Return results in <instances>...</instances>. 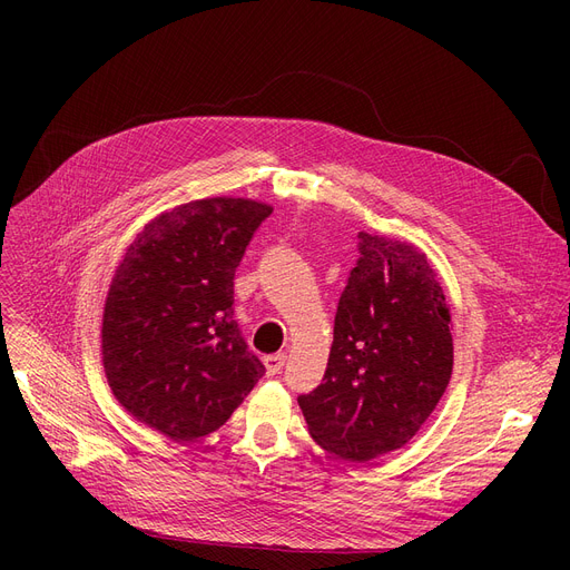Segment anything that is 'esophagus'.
<instances>
[{"instance_id":"esophagus-1","label":"esophagus","mask_w":570,"mask_h":570,"mask_svg":"<svg viewBox=\"0 0 570 570\" xmlns=\"http://www.w3.org/2000/svg\"><path fill=\"white\" fill-rule=\"evenodd\" d=\"M284 363H286V355H284V353H273V355H265V357H263V365H265V370H267L269 376L279 374L282 367H284Z\"/></svg>"}]
</instances>
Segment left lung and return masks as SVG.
<instances>
[{
    "label": "left lung",
    "mask_w": 570,
    "mask_h": 570,
    "mask_svg": "<svg viewBox=\"0 0 570 570\" xmlns=\"http://www.w3.org/2000/svg\"><path fill=\"white\" fill-rule=\"evenodd\" d=\"M323 383L297 397L312 439L348 462L397 451L436 409L453 374L451 312L428 256L357 233Z\"/></svg>",
    "instance_id": "8db88e82"
}]
</instances>
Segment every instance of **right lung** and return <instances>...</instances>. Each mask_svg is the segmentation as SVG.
I'll return each mask as SVG.
<instances>
[{
	"instance_id": "add662e5",
	"label": "right lung",
	"mask_w": 570,
	"mask_h": 570,
	"mask_svg": "<svg viewBox=\"0 0 570 570\" xmlns=\"http://www.w3.org/2000/svg\"><path fill=\"white\" fill-rule=\"evenodd\" d=\"M273 207L203 198L149 222L108 288L101 355L136 421L173 441L219 430L265 374L233 318L235 267Z\"/></svg>"
}]
</instances>
